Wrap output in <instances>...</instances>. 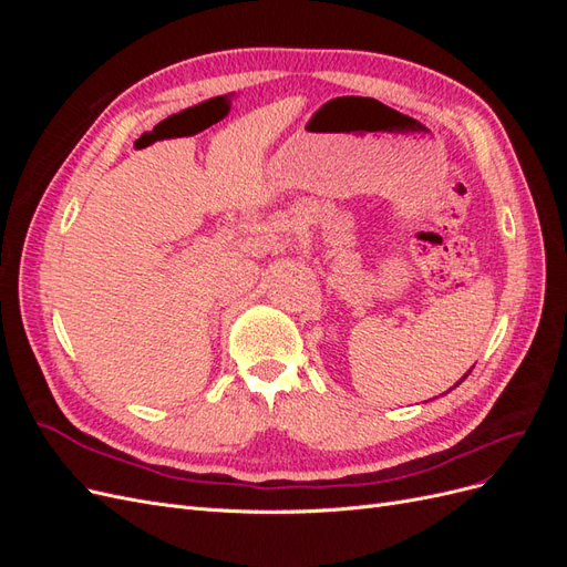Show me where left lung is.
<instances>
[{
	"mask_svg": "<svg viewBox=\"0 0 567 567\" xmlns=\"http://www.w3.org/2000/svg\"><path fill=\"white\" fill-rule=\"evenodd\" d=\"M468 373H471V371H468ZM468 373H466V375H468ZM466 375H463V379H461V381H458V383H456V385H461V383H463V381H466ZM456 385H454V388H456ZM450 390H452V388H450Z\"/></svg>",
	"mask_w": 567,
	"mask_h": 567,
	"instance_id": "1",
	"label": "left lung"
}]
</instances>
